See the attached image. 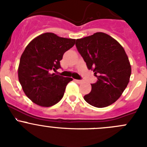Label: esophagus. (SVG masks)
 <instances>
[{
    "label": "esophagus",
    "instance_id": "1",
    "mask_svg": "<svg viewBox=\"0 0 147 147\" xmlns=\"http://www.w3.org/2000/svg\"><path fill=\"white\" fill-rule=\"evenodd\" d=\"M75 81L76 82H78V84H80V83L82 82V80H75Z\"/></svg>",
    "mask_w": 147,
    "mask_h": 147
}]
</instances>
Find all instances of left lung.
Returning a JSON list of instances; mask_svg holds the SVG:
<instances>
[{"instance_id": "left-lung-1", "label": "left lung", "mask_w": 147, "mask_h": 147, "mask_svg": "<svg viewBox=\"0 0 147 147\" xmlns=\"http://www.w3.org/2000/svg\"><path fill=\"white\" fill-rule=\"evenodd\" d=\"M75 45L87 68L97 78L84 100L95 107L109 106L129 82L131 69L125 50L116 40L101 32L77 39Z\"/></svg>"}]
</instances>
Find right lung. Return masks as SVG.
<instances>
[{
    "mask_svg": "<svg viewBox=\"0 0 147 147\" xmlns=\"http://www.w3.org/2000/svg\"><path fill=\"white\" fill-rule=\"evenodd\" d=\"M75 39L45 32L34 38L20 57L18 80L26 95L41 107H51L60 102L71 78L53 71L60 68L63 54L72 47Z\"/></svg>",
    "mask_w": 147,
    "mask_h": 147,
    "instance_id": "obj_1",
    "label": "right lung"
}]
</instances>
